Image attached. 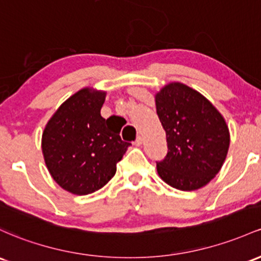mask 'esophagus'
Listing matches in <instances>:
<instances>
[{"instance_id": "1", "label": "esophagus", "mask_w": 261, "mask_h": 261, "mask_svg": "<svg viewBox=\"0 0 261 261\" xmlns=\"http://www.w3.org/2000/svg\"><path fill=\"white\" fill-rule=\"evenodd\" d=\"M142 142H144V137H142V136H137V139L135 140V145L136 146H140V145H142Z\"/></svg>"}]
</instances>
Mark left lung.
I'll return each mask as SVG.
<instances>
[{"instance_id": "8db88e82", "label": "left lung", "mask_w": 261, "mask_h": 261, "mask_svg": "<svg viewBox=\"0 0 261 261\" xmlns=\"http://www.w3.org/2000/svg\"><path fill=\"white\" fill-rule=\"evenodd\" d=\"M156 109L167 139V153L156 162L160 177L181 191L205 186L228 152L223 116L202 94L181 83L168 84L157 94Z\"/></svg>"}]
</instances>
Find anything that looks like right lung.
Listing matches in <instances>:
<instances>
[{"label": "right lung", "mask_w": 261, "mask_h": 261, "mask_svg": "<svg viewBox=\"0 0 261 261\" xmlns=\"http://www.w3.org/2000/svg\"><path fill=\"white\" fill-rule=\"evenodd\" d=\"M105 93L82 89L56 111L42 136L48 171L65 191L93 193L110 181L131 144L100 115Z\"/></svg>", "instance_id": "add662e5"}]
</instances>
